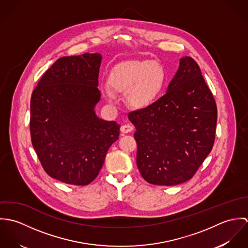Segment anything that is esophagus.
Instances as JSON below:
<instances>
[{
  "mask_svg": "<svg viewBox=\"0 0 248 248\" xmlns=\"http://www.w3.org/2000/svg\"><path fill=\"white\" fill-rule=\"evenodd\" d=\"M133 130H134V127L132 125H130V124H125V125L121 126V128H120V131L122 133H124V134L131 133Z\"/></svg>",
  "mask_w": 248,
  "mask_h": 248,
  "instance_id": "esophagus-1",
  "label": "esophagus"
}]
</instances>
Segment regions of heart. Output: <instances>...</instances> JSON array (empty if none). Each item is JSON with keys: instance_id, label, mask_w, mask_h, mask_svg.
I'll list each match as a JSON object with an SVG mask.
<instances>
[{"instance_id": "heart-1", "label": "heart", "mask_w": 248, "mask_h": 248, "mask_svg": "<svg viewBox=\"0 0 248 248\" xmlns=\"http://www.w3.org/2000/svg\"><path fill=\"white\" fill-rule=\"evenodd\" d=\"M164 81L163 68L149 60L121 62L113 68L108 77L112 90L125 93L126 101L135 108L152 104L162 90ZM103 92L107 98H113V93L108 86L103 88Z\"/></svg>"}]
</instances>
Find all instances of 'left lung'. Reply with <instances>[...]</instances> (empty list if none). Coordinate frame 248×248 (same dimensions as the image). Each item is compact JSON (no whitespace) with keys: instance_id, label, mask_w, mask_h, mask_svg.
Segmentation results:
<instances>
[{"instance_id":"left-lung-1","label":"left lung","mask_w":248,"mask_h":248,"mask_svg":"<svg viewBox=\"0 0 248 248\" xmlns=\"http://www.w3.org/2000/svg\"><path fill=\"white\" fill-rule=\"evenodd\" d=\"M217 105L197 62L180 59L166 94L129 112L137 131V164L155 185H177L194 177L212 150Z\"/></svg>"}]
</instances>
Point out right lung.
Listing matches in <instances>:
<instances>
[{"mask_svg":"<svg viewBox=\"0 0 248 248\" xmlns=\"http://www.w3.org/2000/svg\"><path fill=\"white\" fill-rule=\"evenodd\" d=\"M99 53L59 58L46 71L31 99V137L49 177L88 185L98 176L109 146L119 137L115 121L98 118Z\"/></svg>","mask_w":248,"mask_h":248,"instance_id":"obj_1","label":"right lung"}]
</instances>
